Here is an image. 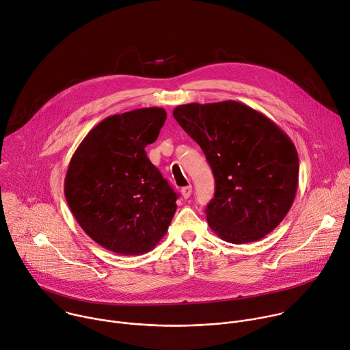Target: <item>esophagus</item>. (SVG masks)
I'll list each match as a JSON object with an SVG mask.
<instances>
[{
  "instance_id": "obj_1",
  "label": "esophagus",
  "mask_w": 350,
  "mask_h": 350,
  "mask_svg": "<svg viewBox=\"0 0 350 350\" xmlns=\"http://www.w3.org/2000/svg\"><path fill=\"white\" fill-rule=\"evenodd\" d=\"M191 193H192V187L191 185H187L181 189V195H183L184 199H188L191 196Z\"/></svg>"
}]
</instances>
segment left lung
<instances>
[{
    "instance_id": "left-lung-1",
    "label": "left lung",
    "mask_w": 350,
    "mask_h": 350,
    "mask_svg": "<svg viewBox=\"0 0 350 350\" xmlns=\"http://www.w3.org/2000/svg\"><path fill=\"white\" fill-rule=\"evenodd\" d=\"M178 125L199 144L215 178L206 207L210 228L225 242H257L286 217L298 188L291 139L264 113L239 101L183 104Z\"/></svg>"
}]
</instances>
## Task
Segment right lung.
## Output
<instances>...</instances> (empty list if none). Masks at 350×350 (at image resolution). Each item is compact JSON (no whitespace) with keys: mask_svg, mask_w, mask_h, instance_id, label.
<instances>
[{"mask_svg":"<svg viewBox=\"0 0 350 350\" xmlns=\"http://www.w3.org/2000/svg\"><path fill=\"white\" fill-rule=\"evenodd\" d=\"M165 121L159 107L107 116L70 161L64 180L70 210L90 239L116 254L152 250L176 213L177 193L146 154Z\"/></svg>","mask_w":350,"mask_h":350,"instance_id":"obj_1","label":"right lung"}]
</instances>
